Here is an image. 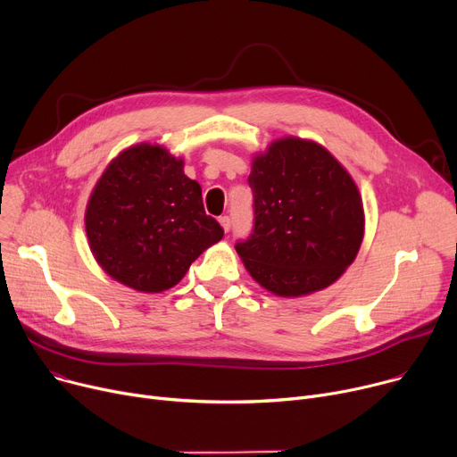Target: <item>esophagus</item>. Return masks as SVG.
<instances>
[{"label": "esophagus", "mask_w": 457, "mask_h": 457, "mask_svg": "<svg viewBox=\"0 0 457 457\" xmlns=\"http://www.w3.org/2000/svg\"><path fill=\"white\" fill-rule=\"evenodd\" d=\"M219 222H220V226H222V229H224L226 233L231 229V219H229V217H226V215H224V217H220V219H219Z\"/></svg>", "instance_id": "34e87169"}]
</instances>
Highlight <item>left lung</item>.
I'll return each mask as SVG.
<instances>
[{
    "label": "left lung",
    "mask_w": 457,
    "mask_h": 457,
    "mask_svg": "<svg viewBox=\"0 0 457 457\" xmlns=\"http://www.w3.org/2000/svg\"><path fill=\"white\" fill-rule=\"evenodd\" d=\"M255 228L237 253L264 289L303 297L334 284L364 237L362 198L345 165L313 140L284 137L253 156Z\"/></svg>",
    "instance_id": "left-lung-1"
}]
</instances>
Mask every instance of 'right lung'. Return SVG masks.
Wrapping results in <instances>:
<instances>
[{
	"mask_svg": "<svg viewBox=\"0 0 457 457\" xmlns=\"http://www.w3.org/2000/svg\"><path fill=\"white\" fill-rule=\"evenodd\" d=\"M86 233L98 266L142 294L177 286L224 237L204 212L200 184L184 175V158L147 142L109 162L86 207Z\"/></svg>",
	"mask_w": 457,
	"mask_h": 457,
	"instance_id": "add662e5",
	"label": "right lung"
}]
</instances>
